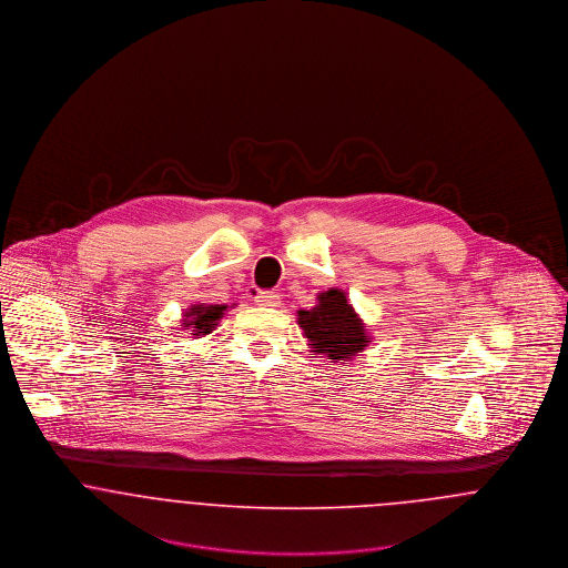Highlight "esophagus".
<instances>
[{
    "label": "esophagus",
    "mask_w": 568,
    "mask_h": 568,
    "mask_svg": "<svg viewBox=\"0 0 568 568\" xmlns=\"http://www.w3.org/2000/svg\"><path fill=\"white\" fill-rule=\"evenodd\" d=\"M254 301H256V305H263V307H280V297L275 293H271V291L258 293Z\"/></svg>",
    "instance_id": "1"
}]
</instances>
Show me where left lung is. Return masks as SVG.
<instances>
[{
	"label": "left lung",
	"instance_id": "obj_1",
	"mask_svg": "<svg viewBox=\"0 0 568 568\" xmlns=\"http://www.w3.org/2000/svg\"><path fill=\"white\" fill-rule=\"evenodd\" d=\"M316 305L298 310L297 323L310 342L312 353L331 363H346L369 344L367 328L342 288H328L316 297Z\"/></svg>",
	"mask_w": 568,
	"mask_h": 568
}]
</instances>
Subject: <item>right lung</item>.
I'll return each mask as SVG.
<instances>
[{"label":"right lung","mask_w":568,"mask_h":568,"mask_svg":"<svg viewBox=\"0 0 568 568\" xmlns=\"http://www.w3.org/2000/svg\"><path fill=\"white\" fill-rule=\"evenodd\" d=\"M224 312H226V305H207V303L190 305V310L183 312L181 327L190 328L194 337L210 335L211 331L217 327V321L224 316Z\"/></svg>","instance_id":"add662e5"}]
</instances>
